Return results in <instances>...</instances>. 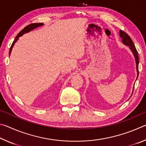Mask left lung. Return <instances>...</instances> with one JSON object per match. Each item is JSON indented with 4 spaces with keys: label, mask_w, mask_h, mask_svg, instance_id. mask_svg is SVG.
I'll list each match as a JSON object with an SVG mask.
<instances>
[{
    "label": "left lung",
    "mask_w": 146,
    "mask_h": 146,
    "mask_svg": "<svg viewBox=\"0 0 146 146\" xmlns=\"http://www.w3.org/2000/svg\"><path fill=\"white\" fill-rule=\"evenodd\" d=\"M119 35H120V38H122V43L125 46H129V49H131V51H132L133 55H134V57L135 58V62H136V67H137V78H136V80H137L138 76V63H139V61H138V52H137V49H136V48L134 45V43L133 42L131 38L129 37V36L126 33H125L124 31H123L122 30H120ZM133 90H134V87H133V91H132V93H131V97L133 95Z\"/></svg>",
    "instance_id": "8db88e82"
}]
</instances>
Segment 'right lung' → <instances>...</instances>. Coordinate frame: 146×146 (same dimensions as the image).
Segmentation results:
<instances>
[{
	"instance_id": "obj_1",
	"label": "right lung",
	"mask_w": 146,
	"mask_h": 146,
	"mask_svg": "<svg viewBox=\"0 0 146 146\" xmlns=\"http://www.w3.org/2000/svg\"><path fill=\"white\" fill-rule=\"evenodd\" d=\"M44 25L43 23H33V24H29V25L27 26L26 27H25L23 30L20 31V33L17 35V36L15 38V40L13 41V44H11V46L10 48V49H9V55H10V54L11 53V50H12V48H13V47L14 46L15 44L16 43V42L19 40V38L20 36H22L24 34L27 33H29L30 31L33 30L34 29H36L38 28V27H40V26H42Z\"/></svg>"
}]
</instances>
